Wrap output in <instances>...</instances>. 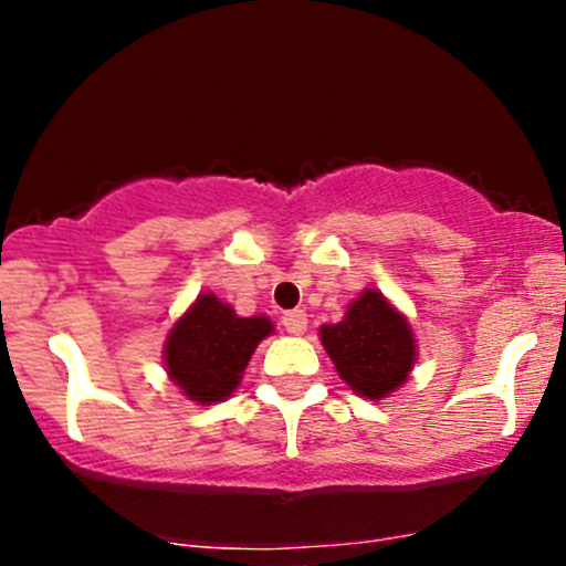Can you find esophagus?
<instances>
[{
  "label": "esophagus",
  "mask_w": 566,
  "mask_h": 566,
  "mask_svg": "<svg viewBox=\"0 0 566 566\" xmlns=\"http://www.w3.org/2000/svg\"><path fill=\"white\" fill-rule=\"evenodd\" d=\"M282 325H284V331H290V334H304V331H306V312H301V310L284 312Z\"/></svg>",
  "instance_id": "34e87169"
}]
</instances>
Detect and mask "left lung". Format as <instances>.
I'll return each instance as SVG.
<instances>
[{
    "instance_id": "obj_1",
    "label": "left lung",
    "mask_w": 566,
    "mask_h": 566,
    "mask_svg": "<svg viewBox=\"0 0 566 566\" xmlns=\"http://www.w3.org/2000/svg\"><path fill=\"white\" fill-rule=\"evenodd\" d=\"M319 339L342 380L369 399L399 389L416 358L408 319L394 312L378 290H364L345 319L319 328Z\"/></svg>"
}]
</instances>
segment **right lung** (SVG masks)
<instances>
[{
  "label": "right lung",
  "mask_w": 566,
  "mask_h": 566,
  "mask_svg": "<svg viewBox=\"0 0 566 566\" xmlns=\"http://www.w3.org/2000/svg\"><path fill=\"white\" fill-rule=\"evenodd\" d=\"M271 331L268 317H238L216 295H199L164 347L169 378L188 399L221 402L238 389L251 353Z\"/></svg>",
  "instance_id": "add662e5"
}]
</instances>
